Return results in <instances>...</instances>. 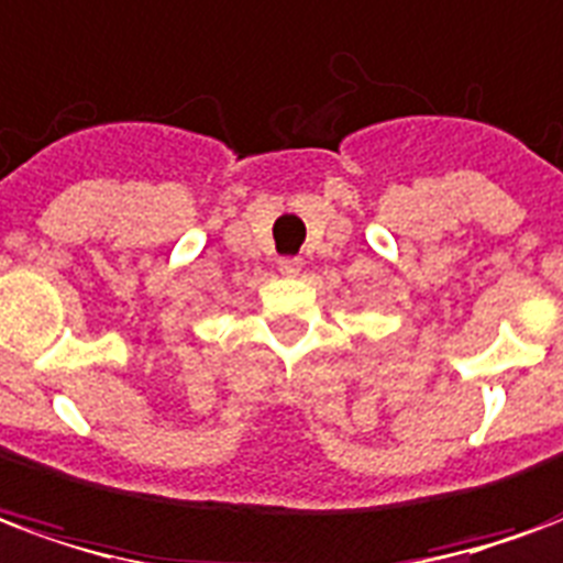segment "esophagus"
Returning a JSON list of instances; mask_svg holds the SVG:
<instances>
[{
	"label": "esophagus",
	"instance_id": "1",
	"mask_svg": "<svg viewBox=\"0 0 563 563\" xmlns=\"http://www.w3.org/2000/svg\"><path fill=\"white\" fill-rule=\"evenodd\" d=\"M301 265H305V262L298 256H286L277 262V268H280V274H286V277H295V274L301 271Z\"/></svg>",
	"mask_w": 563,
	"mask_h": 563
}]
</instances>
